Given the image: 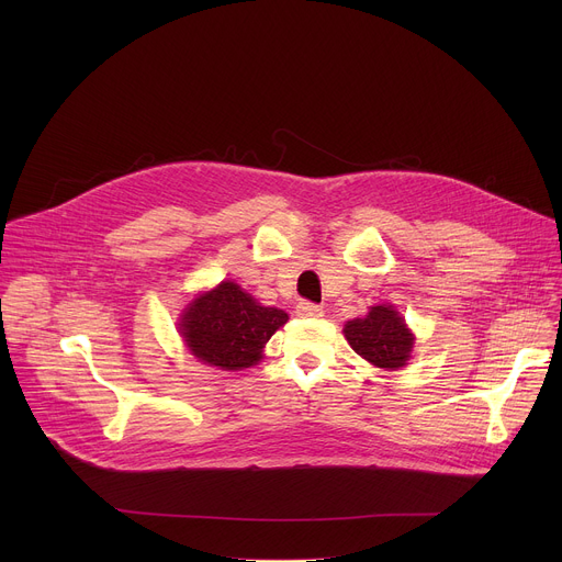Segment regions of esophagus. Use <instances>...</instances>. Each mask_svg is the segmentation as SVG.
<instances>
[{"label": "esophagus", "mask_w": 562, "mask_h": 562, "mask_svg": "<svg viewBox=\"0 0 562 562\" xmlns=\"http://www.w3.org/2000/svg\"><path fill=\"white\" fill-rule=\"evenodd\" d=\"M295 311H297V315H302V317H319V315L325 313L323 306H317V304H313V302H300V304L295 306Z\"/></svg>", "instance_id": "34e87169"}]
</instances>
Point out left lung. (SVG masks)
Returning a JSON list of instances; mask_svg holds the SVG:
<instances>
[{
    "instance_id": "obj_1",
    "label": "left lung",
    "mask_w": 562,
    "mask_h": 562,
    "mask_svg": "<svg viewBox=\"0 0 562 562\" xmlns=\"http://www.w3.org/2000/svg\"><path fill=\"white\" fill-rule=\"evenodd\" d=\"M345 338L360 358L384 371L405 367L416 340L393 304L371 306L364 317L349 319Z\"/></svg>"
}]
</instances>
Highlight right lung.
I'll list each match as a JSON object with an SVG mask.
<instances>
[{
    "instance_id": "1",
    "label": "right lung",
    "mask_w": 562,
    "mask_h": 562,
    "mask_svg": "<svg viewBox=\"0 0 562 562\" xmlns=\"http://www.w3.org/2000/svg\"><path fill=\"white\" fill-rule=\"evenodd\" d=\"M286 319L282 308L262 306L239 284L224 280L189 302L180 317V334L204 364L239 371L262 360L265 345Z\"/></svg>"
}]
</instances>
